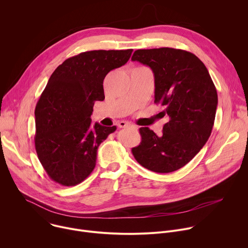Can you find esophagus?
I'll use <instances>...</instances> for the list:
<instances>
[{"mask_svg": "<svg viewBox=\"0 0 248 248\" xmlns=\"http://www.w3.org/2000/svg\"><path fill=\"white\" fill-rule=\"evenodd\" d=\"M118 127H119V128H126V127H133V128H137L136 126L131 125L130 123L125 122V121H120V122L118 123Z\"/></svg>", "mask_w": 248, "mask_h": 248, "instance_id": "esophagus-1", "label": "esophagus"}]
</instances>
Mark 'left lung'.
<instances>
[{
	"instance_id": "8db88e82",
	"label": "left lung",
	"mask_w": 248,
	"mask_h": 248,
	"mask_svg": "<svg viewBox=\"0 0 248 248\" xmlns=\"http://www.w3.org/2000/svg\"><path fill=\"white\" fill-rule=\"evenodd\" d=\"M132 61L152 68L155 103L161 104V113L169 117L160 136L140 128L141 141L132 154L151 171H176L200 153L211 135L218 105L215 85L204 63L184 49H137Z\"/></svg>"
}]
</instances>
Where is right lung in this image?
<instances>
[{"label":"right lung","instance_id":"obj_1","mask_svg":"<svg viewBox=\"0 0 248 248\" xmlns=\"http://www.w3.org/2000/svg\"><path fill=\"white\" fill-rule=\"evenodd\" d=\"M133 49L90 51L67 59L48 79L35 108V148L45 171L71 186L93 170L97 147L116 126H92L95 102L105 100L107 74L130 59Z\"/></svg>","mask_w":248,"mask_h":248}]
</instances>
